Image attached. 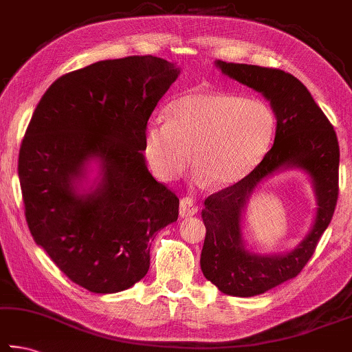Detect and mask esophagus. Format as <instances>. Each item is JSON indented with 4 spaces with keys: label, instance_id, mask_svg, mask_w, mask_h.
I'll list each match as a JSON object with an SVG mask.
<instances>
[{
    "label": "esophagus",
    "instance_id": "1",
    "mask_svg": "<svg viewBox=\"0 0 352 352\" xmlns=\"http://www.w3.org/2000/svg\"><path fill=\"white\" fill-rule=\"evenodd\" d=\"M198 210V204L195 203L194 198L190 197H184L180 200V215L182 217H190L195 215Z\"/></svg>",
    "mask_w": 352,
    "mask_h": 352
}]
</instances>
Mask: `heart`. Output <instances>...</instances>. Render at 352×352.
Segmentation results:
<instances>
[{"label":"heart","mask_w":352,"mask_h":352,"mask_svg":"<svg viewBox=\"0 0 352 352\" xmlns=\"http://www.w3.org/2000/svg\"><path fill=\"white\" fill-rule=\"evenodd\" d=\"M276 115L260 98L228 92H194L170 101L166 121H151L144 154L162 180L194 166L215 188L241 182L257 168L272 143Z\"/></svg>","instance_id":"heart-1"}]
</instances>
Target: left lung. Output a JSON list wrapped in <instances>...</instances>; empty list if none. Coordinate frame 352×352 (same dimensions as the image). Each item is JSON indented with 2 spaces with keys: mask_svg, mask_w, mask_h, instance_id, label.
Here are the masks:
<instances>
[{
  "mask_svg": "<svg viewBox=\"0 0 352 352\" xmlns=\"http://www.w3.org/2000/svg\"><path fill=\"white\" fill-rule=\"evenodd\" d=\"M221 72L261 92L277 117L274 146L241 182L209 195L201 219L206 226L200 265L210 283L235 297H252L298 276L331 223L338 198L337 135L327 115L296 76L280 69L217 61ZM287 165L305 168L315 182L318 217L311 232L292 253L266 258L246 252L241 212L256 184Z\"/></svg>",
  "mask_w": 352,
  "mask_h": 352,
  "instance_id": "8db88e82",
  "label": "left lung"
}]
</instances>
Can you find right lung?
Listing matches in <instances>:
<instances>
[{"label": "right lung", "instance_id": "obj_1", "mask_svg": "<svg viewBox=\"0 0 352 352\" xmlns=\"http://www.w3.org/2000/svg\"><path fill=\"white\" fill-rule=\"evenodd\" d=\"M180 69L152 55L104 60L60 76L38 103L20 157L32 237L61 272L95 294L124 291L149 271L155 234L178 219V197L146 168L148 120ZM102 183L80 196L89 159Z\"/></svg>", "mask_w": 352, "mask_h": 352}]
</instances>
